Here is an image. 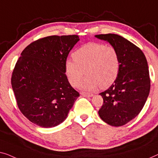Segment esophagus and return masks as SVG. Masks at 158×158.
<instances>
[{
	"label": "esophagus",
	"instance_id": "esophagus-1",
	"mask_svg": "<svg viewBox=\"0 0 158 158\" xmlns=\"http://www.w3.org/2000/svg\"><path fill=\"white\" fill-rule=\"evenodd\" d=\"M81 94L83 97H92V96H93V94H92V93L84 92H81Z\"/></svg>",
	"mask_w": 158,
	"mask_h": 158
}]
</instances>
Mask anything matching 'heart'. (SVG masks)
I'll return each instance as SVG.
<instances>
[{"label":"heart","instance_id":"obj_1","mask_svg":"<svg viewBox=\"0 0 158 158\" xmlns=\"http://www.w3.org/2000/svg\"><path fill=\"white\" fill-rule=\"evenodd\" d=\"M72 57L65 62V74L72 86H78L84 72L87 76L80 85L83 89L107 88L118 77L120 61L114 46L89 42L77 48Z\"/></svg>","mask_w":158,"mask_h":158}]
</instances>
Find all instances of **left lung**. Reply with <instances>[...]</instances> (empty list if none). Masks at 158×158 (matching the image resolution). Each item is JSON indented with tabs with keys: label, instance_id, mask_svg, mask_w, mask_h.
Here are the masks:
<instances>
[{
	"label": "left lung",
	"instance_id": "left-lung-1",
	"mask_svg": "<svg viewBox=\"0 0 158 158\" xmlns=\"http://www.w3.org/2000/svg\"><path fill=\"white\" fill-rule=\"evenodd\" d=\"M119 53V74L107 90L100 93L104 100L100 118L111 126H123L136 117L145 105L150 89L148 61L139 48L121 35H96Z\"/></svg>",
	"mask_w": 158,
	"mask_h": 158
}]
</instances>
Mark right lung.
Returning a JSON list of instances; mask_svg holds the SVG:
<instances>
[{
    "label": "right lung",
    "mask_w": 158,
    "mask_h": 158,
    "mask_svg": "<svg viewBox=\"0 0 158 158\" xmlns=\"http://www.w3.org/2000/svg\"><path fill=\"white\" fill-rule=\"evenodd\" d=\"M77 35H51L26 46L15 64L11 85L18 106L28 120L54 127L65 120L79 94L65 74Z\"/></svg>",
    "instance_id": "obj_1"
}]
</instances>
